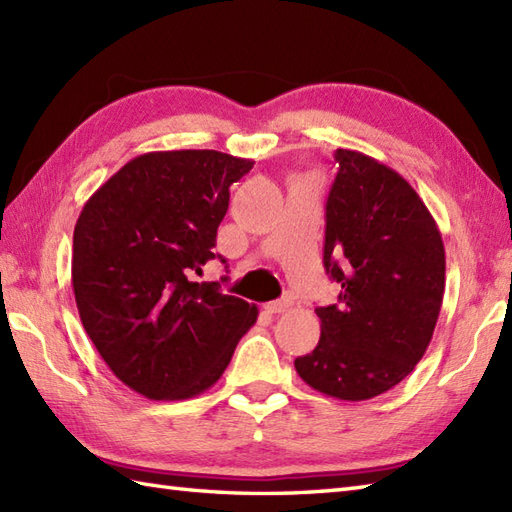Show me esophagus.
<instances>
[{"label":"esophagus","mask_w":512,"mask_h":512,"mask_svg":"<svg viewBox=\"0 0 512 512\" xmlns=\"http://www.w3.org/2000/svg\"><path fill=\"white\" fill-rule=\"evenodd\" d=\"M290 306H292V301H290V299H279V301H270V303H266L264 310H266L268 314H279V312H286Z\"/></svg>","instance_id":"34e87169"}]
</instances>
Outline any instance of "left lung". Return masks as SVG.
Instances as JSON below:
<instances>
[{
  "label": "left lung",
  "mask_w": 512,
  "mask_h": 512,
  "mask_svg": "<svg viewBox=\"0 0 512 512\" xmlns=\"http://www.w3.org/2000/svg\"><path fill=\"white\" fill-rule=\"evenodd\" d=\"M325 204L323 266L339 301L317 308L321 339L295 358L325 396L385 394L424 356L444 295V244L411 184L361 151L336 149Z\"/></svg>",
  "instance_id": "1"
}]
</instances>
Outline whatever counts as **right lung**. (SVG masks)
<instances>
[{"instance_id": "1", "label": "right lung", "mask_w": 512, "mask_h": 512, "mask_svg": "<svg viewBox=\"0 0 512 512\" xmlns=\"http://www.w3.org/2000/svg\"><path fill=\"white\" fill-rule=\"evenodd\" d=\"M250 169L253 160L213 149L151 151L118 169L76 220L81 323L114 376L145 398L202 394L257 321V306L195 279L220 257L228 187Z\"/></svg>"}]
</instances>
